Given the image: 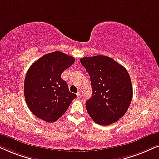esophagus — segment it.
<instances>
[{"mask_svg":"<svg viewBox=\"0 0 159 159\" xmlns=\"http://www.w3.org/2000/svg\"><path fill=\"white\" fill-rule=\"evenodd\" d=\"M76 94H77L78 98H81V92H78V93Z\"/></svg>","mask_w":159,"mask_h":159,"instance_id":"34e87169","label":"esophagus"}]
</instances>
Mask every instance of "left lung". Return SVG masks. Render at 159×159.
I'll return each instance as SVG.
<instances>
[{
  "label": "left lung",
  "instance_id": "1",
  "mask_svg": "<svg viewBox=\"0 0 159 159\" xmlns=\"http://www.w3.org/2000/svg\"><path fill=\"white\" fill-rule=\"evenodd\" d=\"M81 63L89 73L92 88V97L86 102L88 114L102 125L118 121L127 111L133 97L128 71L106 56H85Z\"/></svg>",
  "mask_w": 159,
  "mask_h": 159
}]
</instances>
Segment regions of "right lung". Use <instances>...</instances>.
I'll use <instances>...</instances> for the list:
<instances>
[{
    "label": "right lung",
    "mask_w": 159,
    "mask_h": 159,
    "mask_svg": "<svg viewBox=\"0 0 159 159\" xmlns=\"http://www.w3.org/2000/svg\"><path fill=\"white\" fill-rule=\"evenodd\" d=\"M74 61L73 56L55 51L42 56L29 67L24 82V95L28 107L37 117L56 122L76 98L61 78Z\"/></svg>",
    "instance_id": "obj_1"
}]
</instances>
